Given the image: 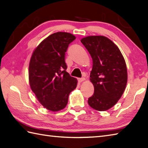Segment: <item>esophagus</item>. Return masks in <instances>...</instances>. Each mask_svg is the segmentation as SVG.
Instances as JSON below:
<instances>
[{"label":"esophagus","mask_w":148,"mask_h":148,"mask_svg":"<svg viewBox=\"0 0 148 148\" xmlns=\"http://www.w3.org/2000/svg\"><path fill=\"white\" fill-rule=\"evenodd\" d=\"M84 80H85V78H84V77H82V78H79V79H78V81H79V83L83 82V81H84Z\"/></svg>","instance_id":"1"}]
</instances>
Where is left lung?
<instances>
[{"mask_svg":"<svg viewBox=\"0 0 148 148\" xmlns=\"http://www.w3.org/2000/svg\"><path fill=\"white\" fill-rule=\"evenodd\" d=\"M81 42L93 60L90 80L93 84L94 93L88 103L97 111H107L118 102L125 90L126 63L118 46L108 37L88 36Z\"/></svg>","mask_w":148,"mask_h":148,"instance_id":"obj_1","label":"left lung"}]
</instances>
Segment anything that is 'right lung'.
<instances>
[{"instance_id": "obj_1", "label": "right lung", "mask_w": 148, "mask_h": 148, "mask_svg": "<svg viewBox=\"0 0 148 148\" xmlns=\"http://www.w3.org/2000/svg\"><path fill=\"white\" fill-rule=\"evenodd\" d=\"M76 39L74 35L58 32L51 34L34 50L29 64V83L37 100L47 109H64L77 81L66 72L65 52Z\"/></svg>"}]
</instances>
